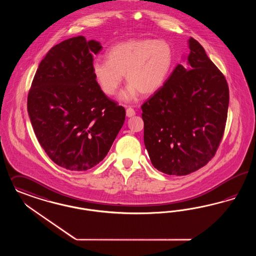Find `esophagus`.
<instances>
[{"label":"esophagus","mask_w":256,"mask_h":256,"mask_svg":"<svg viewBox=\"0 0 256 256\" xmlns=\"http://www.w3.org/2000/svg\"><path fill=\"white\" fill-rule=\"evenodd\" d=\"M126 114L128 117H132L135 115V110H133L132 108H128L126 110Z\"/></svg>","instance_id":"34e87169"}]
</instances>
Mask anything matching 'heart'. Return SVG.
I'll return each instance as SVG.
<instances>
[{
    "label": "heart",
    "mask_w": 256,
    "mask_h": 256,
    "mask_svg": "<svg viewBox=\"0 0 256 256\" xmlns=\"http://www.w3.org/2000/svg\"><path fill=\"white\" fill-rule=\"evenodd\" d=\"M174 64V48L164 39H130L112 46L106 62L95 61L92 75L100 90L112 96L119 88L123 75L130 84L121 94L130 100L138 92L150 96L158 92L168 79Z\"/></svg>",
    "instance_id": "b5f03b06"
}]
</instances>
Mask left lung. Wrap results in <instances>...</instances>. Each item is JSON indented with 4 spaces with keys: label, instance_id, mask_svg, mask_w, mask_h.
Wrapping results in <instances>:
<instances>
[{
    "label": "left lung",
    "instance_id": "left-lung-1",
    "mask_svg": "<svg viewBox=\"0 0 256 256\" xmlns=\"http://www.w3.org/2000/svg\"><path fill=\"white\" fill-rule=\"evenodd\" d=\"M188 68L177 64L164 86L141 106L144 142L152 164L168 175H188L214 156L225 132L228 86L194 38Z\"/></svg>",
    "mask_w": 256,
    "mask_h": 256
}]
</instances>
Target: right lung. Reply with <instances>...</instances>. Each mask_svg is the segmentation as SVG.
Masks as SVG:
<instances>
[{
	"label": "right lung",
	"mask_w": 256,
	"mask_h": 256,
	"mask_svg": "<svg viewBox=\"0 0 256 256\" xmlns=\"http://www.w3.org/2000/svg\"><path fill=\"white\" fill-rule=\"evenodd\" d=\"M98 42L84 36L54 46L42 60L28 95V112L42 148L55 164L82 172L99 164L123 126L126 110L92 75Z\"/></svg>",
	"instance_id": "1"
}]
</instances>
